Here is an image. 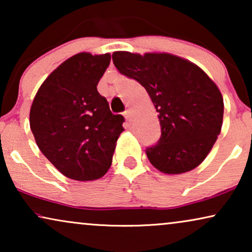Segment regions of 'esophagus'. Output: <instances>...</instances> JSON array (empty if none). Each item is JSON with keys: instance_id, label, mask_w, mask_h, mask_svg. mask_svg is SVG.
<instances>
[{"instance_id": "obj_1", "label": "esophagus", "mask_w": 252, "mask_h": 252, "mask_svg": "<svg viewBox=\"0 0 252 252\" xmlns=\"http://www.w3.org/2000/svg\"><path fill=\"white\" fill-rule=\"evenodd\" d=\"M124 116H125V118L128 120V122L132 120V111H130V110H126V111L124 112Z\"/></svg>"}]
</instances>
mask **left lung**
Wrapping results in <instances>:
<instances>
[{"label":"left lung","instance_id":"left-lung-1","mask_svg":"<svg viewBox=\"0 0 252 252\" xmlns=\"http://www.w3.org/2000/svg\"><path fill=\"white\" fill-rule=\"evenodd\" d=\"M120 73L143 86L158 112L161 135L148 147V159L157 170L180 174L197 167L217 141L223 99L215 82L197 65L171 54L116 51Z\"/></svg>","mask_w":252,"mask_h":252}]
</instances>
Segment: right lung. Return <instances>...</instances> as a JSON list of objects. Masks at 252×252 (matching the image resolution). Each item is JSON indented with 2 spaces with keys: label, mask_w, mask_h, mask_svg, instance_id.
Listing matches in <instances>:
<instances>
[{
  "label": "right lung",
  "mask_w": 252,
  "mask_h": 252,
  "mask_svg": "<svg viewBox=\"0 0 252 252\" xmlns=\"http://www.w3.org/2000/svg\"><path fill=\"white\" fill-rule=\"evenodd\" d=\"M110 54L80 53L62 63L37 91L30 112L36 144L65 177L102 178L111 166L125 118L113 115L97 84Z\"/></svg>",
  "instance_id": "obj_1"
}]
</instances>
